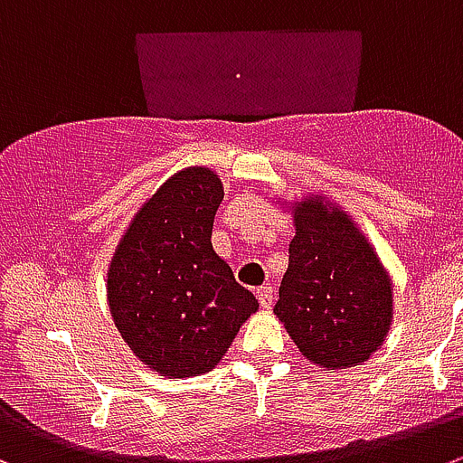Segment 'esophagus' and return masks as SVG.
Here are the masks:
<instances>
[{"instance_id": "34e87169", "label": "esophagus", "mask_w": 463, "mask_h": 463, "mask_svg": "<svg viewBox=\"0 0 463 463\" xmlns=\"http://www.w3.org/2000/svg\"><path fill=\"white\" fill-rule=\"evenodd\" d=\"M257 298L259 302H261L263 309H270L272 305V286H261V288H257Z\"/></svg>"}]
</instances>
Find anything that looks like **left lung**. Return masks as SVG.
I'll use <instances>...</instances> for the list:
<instances>
[{"label":"left lung","instance_id":"8db88e82","mask_svg":"<svg viewBox=\"0 0 463 463\" xmlns=\"http://www.w3.org/2000/svg\"><path fill=\"white\" fill-rule=\"evenodd\" d=\"M391 295L380 259L343 211L323 200L295 209L275 314L307 359L329 371L366 361L389 332Z\"/></svg>","mask_w":463,"mask_h":463}]
</instances>
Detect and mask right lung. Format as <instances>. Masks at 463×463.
<instances>
[{"instance_id": "obj_1", "label": "right lung", "mask_w": 463, "mask_h": 463, "mask_svg": "<svg viewBox=\"0 0 463 463\" xmlns=\"http://www.w3.org/2000/svg\"><path fill=\"white\" fill-rule=\"evenodd\" d=\"M222 197L209 168L177 173L136 213L109 268L118 332L170 380L209 373L259 309L211 245Z\"/></svg>"}]
</instances>
